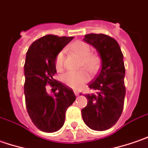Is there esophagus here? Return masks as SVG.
<instances>
[{"mask_svg": "<svg viewBox=\"0 0 148 148\" xmlns=\"http://www.w3.org/2000/svg\"><path fill=\"white\" fill-rule=\"evenodd\" d=\"M74 93H75V95H76V96H79V95L80 94L79 92H77V91H74Z\"/></svg>", "mask_w": 148, "mask_h": 148, "instance_id": "obj_1", "label": "esophagus"}]
</instances>
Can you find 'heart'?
<instances>
[{"label":"heart","mask_w":148,"mask_h":148,"mask_svg":"<svg viewBox=\"0 0 148 148\" xmlns=\"http://www.w3.org/2000/svg\"><path fill=\"white\" fill-rule=\"evenodd\" d=\"M71 49L81 58V67L85 68L90 73H93L99 66V57L95 54H91V46L84 41L77 40L71 45ZM64 53L60 52L55 58V67L58 70L64 68ZM61 80L68 87L73 89H79L89 80V75L86 71L81 70L79 72L69 71L62 75Z\"/></svg>","instance_id":"1"}]
</instances>
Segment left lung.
Segmentation results:
<instances>
[{
    "label": "left lung",
    "instance_id": "obj_1",
    "mask_svg": "<svg viewBox=\"0 0 148 148\" xmlns=\"http://www.w3.org/2000/svg\"><path fill=\"white\" fill-rule=\"evenodd\" d=\"M84 40L93 45L99 54L101 67L89 88L97 93L86 94L87 106L82 109L83 120L88 127L104 131L120 118L124 104L125 67L119 43L104 34L85 35Z\"/></svg>",
    "mask_w": 148,
    "mask_h": 148
}]
</instances>
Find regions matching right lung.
Returning a JSON list of instances; mask_svg holds the SVG:
<instances>
[{
  "label": "right lung",
  "instance_id": "obj_1",
  "mask_svg": "<svg viewBox=\"0 0 148 148\" xmlns=\"http://www.w3.org/2000/svg\"><path fill=\"white\" fill-rule=\"evenodd\" d=\"M73 38L47 35L33 42L26 53L25 105L31 121L43 132L60 130L64 123L67 108L76 99L72 88L53 78L56 74L55 58ZM46 84L53 87V95L47 93Z\"/></svg>",
  "mask_w": 148,
  "mask_h": 148
}]
</instances>
